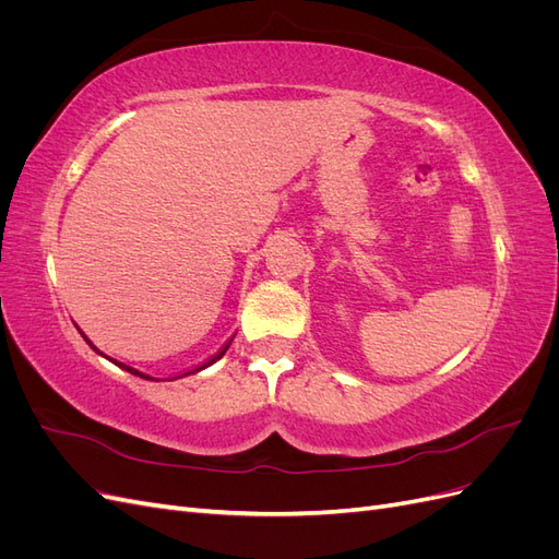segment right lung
Listing matches in <instances>:
<instances>
[{"label": "right lung", "instance_id": "add662e5", "mask_svg": "<svg viewBox=\"0 0 559 559\" xmlns=\"http://www.w3.org/2000/svg\"><path fill=\"white\" fill-rule=\"evenodd\" d=\"M230 343H233V341H230ZM230 343H228V345H230ZM88 345H91V343H88ZM228 345H226V347H224V349H222V352H218V354H214V357H212V359H210V361H207V364H205V366H210V364H214V361H216V359H222V357H224V352H226V349H228ZM114 364H116V366H121V368H126V370H128V373H132V376H140V378H144V380H151V378H148V376H144V373H140V370H134V368H130V366H126V364H118V361H114ZM205 366H200V368H205ZM200 368H195V370H200Z\"/></svg>", "mask_w": 559, "mask_h": 559}]
</instances>
